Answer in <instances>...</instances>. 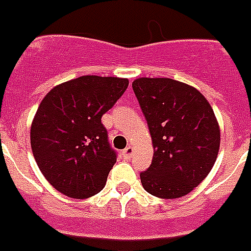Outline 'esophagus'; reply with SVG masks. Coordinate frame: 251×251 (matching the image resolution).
Listing matches in <instances>:
<instances>
[{
	"label": "esophagus",
	"instance_id": "obj_1",
	"mask_svg": "<svg viewBox=\"0 0 251 251\" xmlns=\"http://www.w3.org/2000/svg\"><path fill=\"white\" fill-rule=\"evenodd\" d=\"M132 155H134V147L132 146H128V147H126L123 150V157L126 158V159H131Z\"/></svg>",
	"mask_w": 251,
	"mask_h": 251
}]
</instances>
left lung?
Here are the masks:
<instances>
[{
  "label": "left lung",
  "instance_id": "obj_1",
  "mask_svg": "<svg viewBox=\"0 0 251 251\" xmlns=\"http://www.w3.org/2000/svg\"><path fill=\"white\" fill-rule=\"evenodd\" d=\"M132 89L150 129L154 155L140 173L146 192L159 199L188 195L218 158L219 123L207 99L172 78H138Z\"/></svg>",
  "mask_w": 251,
  "mask_h": 251
}]
</instances>
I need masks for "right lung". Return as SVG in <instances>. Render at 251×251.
I'll use <instances>...</instances> for the list:
<instances>
[{
    "mask_svg": "<svg viewBox=\"0 0 251 251\" xmlns=\"http://www.w3.org/2000/svg\"><path fill=\"white\" fill-rule=\"evenodd\" d=\"M128 88L127 78L82 75L46 94L31 126V147L40 172L73 199L102 191L116 163L102 115Z\"/></svg>",
    "mask_w": 251,
    "mask_h": 251,
    "instance_id": "right-lung-1",
    "label": "right lung"
}]
</instances>
